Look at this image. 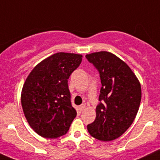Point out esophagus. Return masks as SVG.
<instances>
[{
	"mask_svg": "<svg viewBox=\"0 0 160 160\" xmlns=\"http://www.w3.org/2000/svg\"><path fill=\"white\" fill-rule=\"evenodd\" d=\"M78 108H79V110L81 111V112H82V111H84L85 108H86V105H85V104H82V105L79 106Z\"/></svg>",
	"mask_w": 160,
	"mask_h": 160,
	"instance_id": "obj_1",
	"label": "esophagus"
}]
</instances>
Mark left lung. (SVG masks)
<instances>
[{
  "instance_id": "8db88e82",
  "label": "left lung",
  "mask_w": 160,
  "mask_h": 160,
  "mask_svg": "<svg viewBox=\"0 0 160 160\" xmlns=\"http://www.w3.org/2000/svg\"><path fill=\"white\" fill-rule=\"evenodd\" d=\"M86 57L99 71L102 85L96 118L87 130L96 139L112 141L133 123L141 103V84L130 67L109 52L90 53Z\"/></svg>"
}]
</instances>
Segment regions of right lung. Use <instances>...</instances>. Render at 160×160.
Wrapping results in <instances>:
<instances>
[{
    "label": "right lung",
    "instance_id": "1",
    "mask_svg": "<svg viewBox=\"0 0 160 160\" xmlns=\"http://www.w3.org/2000/svg\"><path fill=\"white\" fill-rule=\"evenodd\" d=\"M80 54L57 52L42 60L26 79L21 103L26 118L38 134L56 138L66 134L77 115L68 79L81 63Z\"/></svg>",
    "mask_w": 160,
    "mask_h": 160
}]
</instances>
